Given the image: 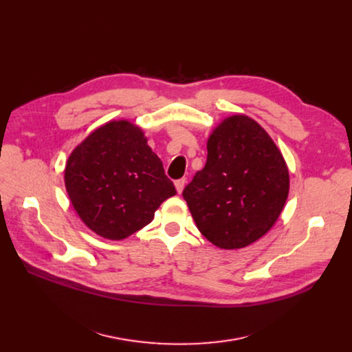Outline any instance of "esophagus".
Instances as JSON below:
<instances>
[{
  "instance_id": "34e87169",
  "label": "esophagus",
  "mask_w": 352,
  "mask_h": 352,
  "mask_svg": "<svg viewBox=\"0 0 352 352\" xmlns=\"http://www.w3.org/2000/svg\"><path fill=\"white\" fill-rule=\"evenodd\" d=\"M185 184H186V178H181V179H177L175 181V188H177V192L181 193L185 188Z\"/></svg>"
}]
</instances>
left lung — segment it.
Returning a JSON list of instances; mask_svg holds the SVG:
<instances>
[{"mask_svg":"<svg viewBox=\"0 0 352 352\" xmlns=\"http://www.w3.org/2000/svg\"><path fill=\"white\" fill-rule=\"evenodd\" d=\"M288 189V168L272 138L252 118L232 116L210 135L206 166L182 196L205 238L239 249L273 227Z\"/></svg>","mask_w":352,"mask_h":352,"instance_id":"left-lung-1","label":"left lung"}]
</instances>
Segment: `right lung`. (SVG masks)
Returning <instances> with one entry per match:
<instances>
[{
	"instance_id": "add662e5",
	"label": "right lung",
	"mask_w": 352,
	"mask_h": 352,
	"mask_svg": "<svg viewBox=\"0 0 352 352\" xmlns=\"http://www.w3.org/2000/svg\"><path fill=\"white\" fill-rule=\"evenodd\" d=\"M65 186L83 223L109 239H124L147 226L177 193L142 129L128 121L103 125L74 150Z\"/></svg>"
}]
</instances>
